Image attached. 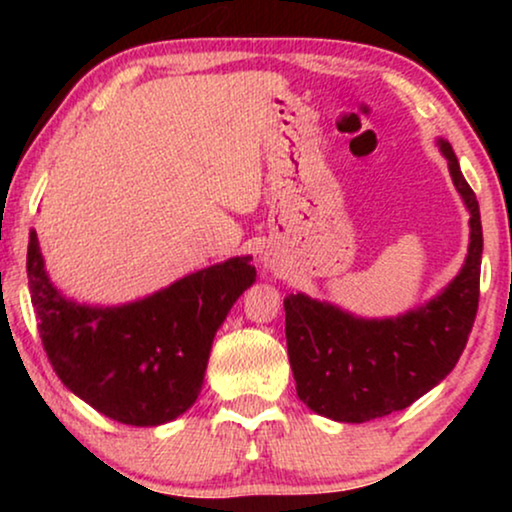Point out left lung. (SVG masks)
I'll list each match as a JSON object with an SVG mask.
<instances>
[{
    "label": "left lung",
    "mask_w": 512,
    "mask_h": 512,
    "mask_svg": "<svg viewBox=\"0 0 512 512\" xmlns=\"http://www.w3.org/2000/svg\"><path fill=\"white\" fill-rule=\"evenodd\" d=\"M436 144L471 214L468 254L457 277L424 305L384 319L356 317L305 293L284 298L298 398L333 422L363 424L405 410L450 375L466 347L480 298V207L450 142Z\"/></svg>",
    "instance_id": "8db88e82"
}]
</instances>
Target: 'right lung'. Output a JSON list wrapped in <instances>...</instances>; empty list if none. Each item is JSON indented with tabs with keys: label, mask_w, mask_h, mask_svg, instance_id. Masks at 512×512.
<instances>
[{
	"label": "right lung",
	"mask_w": 512,
	"mask_h": 512,
	"mask_svg": "<svg viewBox=\"0 0 512 512\" xmlns=\"http://www.w3.org/2000/svg\"><path fill=\"white\" fill-rule=\"evenodd\" d=\"M27 279L62 384L114 422L158 426L195 403L214 335L256 268L251 256H235L132 303L86 305L55 289L32 230Z\"/></svg>",
	"instance_id": "obj_1"
}]
</instances>
